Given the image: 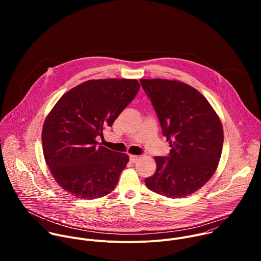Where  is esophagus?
Here are the masks:
<instances>
[{"label":"esophagus","mask_w":261,"mask_h":261,"mask_svg":"<svg viewBox=\"0 0 261 261\" xmlns=\"http://www.w3.org/2000/svg\"><path fill=\"white\" fill-rule=\"evenodd\" d=\"M129 158H130V161L132 162V163H134V162H136L137 160H138V156H136V155H130L129 156Z\"/></svg>","instance_id":"1"}]
</instances>
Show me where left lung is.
Masks as SVG:
<instances>
[{
    "label": "left lung",
    "mask_w": 261,
    "mask_h": 261,
    "mask_svg": "<svg viewBox=\"0 0 261 261\" xmlns=\"http://www.w3.org/2000/svg\"><path fill=\"white\" fill-rule=\"evenodd\" d=\"M171 147L155 157L157 169L144 179L153 192L182 198L212 177L222 153L223 127L208 101L189 85L168 80H140Z\"/></svg>",
    "instance_id": "1"
}]
</instances>
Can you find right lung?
Instances as JSON below:
<instances>
[{
    "label": "right lung",
    "instance_id": "obj_1",
    "mask_svg": "<svg viewBox=\"0 0 261 261\" xmlns=\"http://www.w3.org/2000/svg\"><path fill=\"white\" fill-rule=\"evenodd\" d=\"M136 80H93L63 95L42 129L43 155L61 187L79 198L113 191L129 157L98 143L139 90Z\"/></svg>",
    "mask_w": 261,
    "mask_h": 261
}]
</instances>
